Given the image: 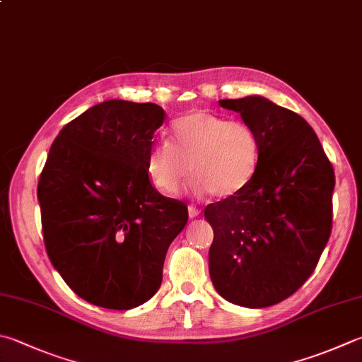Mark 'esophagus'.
Returning <instances> with one entry per match:
<instances>
[{
    "label": "esophagus",
    "mask_w": 362,
    "mask_h": 362,
    "mask_svg": "<svg viewBox=\"0 0 362 362\" xmlns=\"http://www.w3.org/2000/svg\"><path fill=\"white\" fill-rule=\"evenodd\" d=\"M187 211H189V217H190V219H195V217L200 214V209L197 208V206H194V204H189Z\"/></svg>",
    "instance_id": "34e87169"
}]
</instances>
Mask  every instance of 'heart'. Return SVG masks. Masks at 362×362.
<instances>
[{
	"label": "heart",
	"mask_w": 362,
	"mask_h": 362,
	"mask_svg": "<svg viewBox=\"0 0 362 362\" xmlns=\"http://www.w3.org/2000/svg\"><path fill=\"white\" fill-rule=\"evenodd\" d=\"M260 145L250 126L199 110L175 122L172 143L151 148L146 172L163 194H175L190 170L197 194L230 199L254 178Z\"/></svg>",
	"instance_id": "b5f03b06"
}]
</instances>
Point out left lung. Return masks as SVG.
Segmentation results:
<instances>
[{
    "mask_svg": "<svg viewBox=\"0 0 362 362\" xmlns=\"http://www.w3.org/2000/svg\"><path fill=\"white\" fill-rule=\"evenodd\" d=\"M241 115L260 145L252 181L204 208L214 231L209 276L227 301L274 305L308 281L329 240L336 180L317 134L263 96L219 100Z\"/></svg>",
    "mask_w": 362,
    "mask_h": 362,
    "instance_id": "8db88e82",
    "label": "left lung"
}]
</instances>
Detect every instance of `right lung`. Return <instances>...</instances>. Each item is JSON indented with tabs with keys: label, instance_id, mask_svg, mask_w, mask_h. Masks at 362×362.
Listing matches in <instances>:
<instances>
[{
	"label": "right lung",
	"instance_id": "add662e5",
	"mask_svg": "<svg viewBox=\"0 0 362 362\" xmlns=\"http://www.w3.org/2000/svg\"><path fill=\"white\" fill-rule=\"evenodd\" d=\"M165 112L156 104L104 100L66 124L37 184L53 268L94 305L127 310L162 284L168 245L187 206L151 186L148 154Z\"/></svg>",
	"mask_w": 362,
	"mask_h": 362
}]
</instances>
